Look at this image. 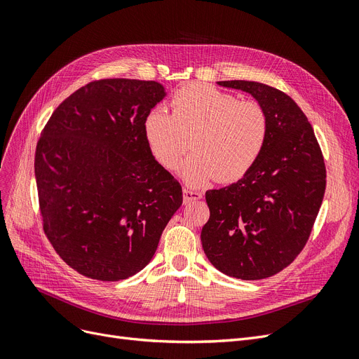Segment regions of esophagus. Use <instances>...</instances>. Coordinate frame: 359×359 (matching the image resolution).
Wrapping results in <instances>:
<instances>
[{"instance_id": "esophagus-1", "label": "esophagus", "mask_w": 359, "mask_h": 359, "mask_svg": "<svg viewBox=\"0 0 359 359\" xmlns=\"http://www.w3.org/2000/svg\"><path fill=\"white\" fill-rule=\"evenodd\" d=\"M184 203H190V201H196L200 200L203 197V194L200 191H194V190H189L184 189Z\"/></svg>"}]
</instances>
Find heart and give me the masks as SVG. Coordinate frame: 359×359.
<instances>
[{"mask_svg": "<svg viewBox=\"0 0 359 359\" xmlns=\"http://www.w3.org/2000/svg\"><path fill=\"white\" fill-rule=\"evenodd\" d=\"M170 107L172 114L163 107L147 112L144 137L153 156L168 170L178 168L191 143L194 151L181 169L190 185L200 187L217 177L222 182L236 181L259 161L269 121L257 102L190 83L174 93Z\"/></svg>", "mask_w": 359, "mask_h": 359, "instance_id": "heart-1", "label": "heart"}]
</instances>
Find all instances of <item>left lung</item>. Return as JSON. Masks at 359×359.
I'll use <instances>...</instances> for the list:
<instances>
[{
	"label": "left lung",
	"instance_id": "obj_1",
	"mask_svg": "<svg viewBox=\"0 0 359 359\" xmlns=\"http://www.w3.org/2000/svg\"><path fill=\"white\" fill-rule=\"evenodd\" d=\"M217 84L257 100L269 133L259 161L240 181L206 191L210 217L201 244L225 275L266 279L291 264L309 241L326 191V165L314 130L292 97L257 81Z\"/></svg>",
	"mask_w": 359,
	"mask_h": 359
}]
</instances>
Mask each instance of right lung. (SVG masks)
<instances>
[{"label": "right lung", "mask_w": 359, "mask_h": 359, "mask_svg": "<svg viewBox=\"0 0 359 359\" xmlns=\"http://www.w3.org/2000/svg\"><path fill=\"white\" fill-rule=\"evenodd\" d=\"M158 81L104 79L53 112L35 153L43 231L80 275L127 279L149 264L182 204L180 182L151 155L143 123Z\"/></svg>", "instance_id": "add662e5"}]
</instances>
